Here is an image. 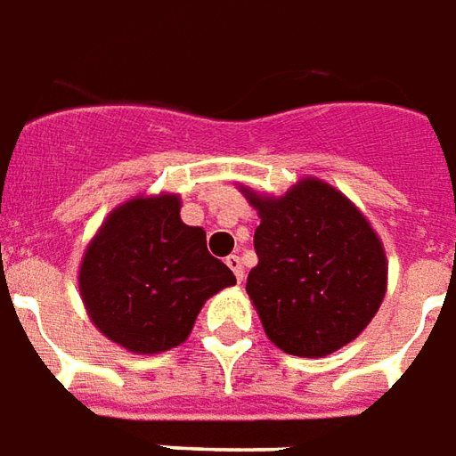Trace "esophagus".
I'll return each instance as SVG.
<instances>
[{"instance_id": "obj_1", "label": "esophagus", "mask_w": 456, "mask_h": 456, "mask_svg": "<svg viewBox=\"0 0 456 456\" xmlns=\"http://www.w3.org/2000/svg\"><path fill=\"white\" fill-rule=\"evenodd\" d=\"M227 265L232 268V273L237 275L239 282H241V280H244V265H241V258H239V256H234V254L227 256Z\"/></svg>"}]
</instances>
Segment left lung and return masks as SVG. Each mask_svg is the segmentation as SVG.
<instances>
[{
	"label": "left lung",
	"mask_w": 456,
	"mask_h": 456,
	"mask_svg": "<svg viewBox=\"0 0 456 456\" xmlns=\"http://www.w3.org/2000/svg\"><path fill=\"white\" fill-rule=\"evenodd\" d=\"M246 198L261 217L246 292L268 338L299 357H323L357 338L387 292L382 241L362 212L316 178L278 200L254 191Z\"/></svg>",
	"instance_id": "obj_1"
}]
</instances>
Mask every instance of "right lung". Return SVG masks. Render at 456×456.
<instances>
[{
	"mask_svg": "<svg viewBox=\"0 0 456 456\" xmlns=\"http://www.w3.org/2000/svg\"><path fill=\"white\" fill-rule=\"evenodd\" d=\"M178 212V195L134 198L108 215L84 254L79 289L91 322L133 353L183 343L205 299L237 282Z\"/></svg>",
	"mask_w": 456,
	"mask_h": 456,
	"instance_id": "obj_1",
	"label": "right lung"
}]
</instances>
